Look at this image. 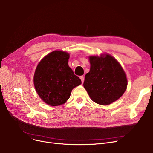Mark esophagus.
<instances>
[{"label":"esophagus","instance_id":"1","mask_svg":"<svg viewBox=\"0 0 153 153\" xmlns=\"http://www.w3.org/2000/svg\"><path fill=\"white\" fill-rule=\"evenodd\" d=\"M80 79H81V80L82 83H83V82H84V76H80Z\"/></svg>","mask_w":153,"mask_h":153}]
</instances>
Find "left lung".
<instances>
[{
	"label": "left lung",
	"instance_id": "1",
	"mask_svg": "<svg viewBox=\"0 0 153 153\" xmlns=\"http://www.w3.org/2000/svg\"><path fill=\"white\" fill-rule=\"evenodd\" d=\"M90 71L85 74L84 87L91 99L107 105L123 95L127 87L125 72L120 63L110 54L89 57Z\"/></svg>",
	"mask_w": 153,
	"mask_h": 153
}]
</instances>
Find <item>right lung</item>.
I'll use <instances>...</instances> for the list:
<instances>
[{"label":"right lung","mask_w":153,"mask_h":153,"mask_svg":"<svg viewBox=\"0 0 153 153\" xmlns=\"http://www.w3.org/2000/svg\"><path fill=\"white\" fill-rule=\"evenodd\" d=\"M69 58L68 53L54 51L44 57L36 68L33 78L36 91L50 106L64 104L72 90L82 83L69 66Z\"/></svg>","instance_id":"add662e5"}]
</instances>
